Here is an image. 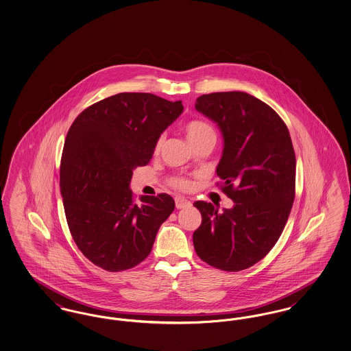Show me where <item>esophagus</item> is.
<instances>
[{
  "mask_svg": "<svg viewBox=\"0 0 351 351\" xmlns=\"http://www.w3.org/2000/svg\"><path fill=\"white\" fill-rule=\"evenodd\" d=\"M175 205L178 209H184V208H189L192 204L191 201L184 199V197H175Z\"/></svg>",
  "mask_w": 351,
  "mask_h": 351,
  "instance_id": "1",
  "label": "esophagus"
}]
</instances>
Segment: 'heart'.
I'll return each instance as SVG.
<instances>
[{"label": "heart", "mask_w": 351, "mask_h": 351, "mask_svg": "<svg viewBox=\"0 0 351 351\" xmlns=\"http://www.w3.org/2000/svg\"><path fill=\"white\" fill-rule=\"evenodd\" d=\"M184 132L186 134L188 141L191 142V145L195 147L196 145H199L201 142L205 141H215L216 142V130L215 128L204 121V119H191L185 123L184 126ZM163 145V135H160L156 142H155V150L158 151ZM168 184L176 189H188L191 186V182L184 178V176H171L168 179Z\"/></svg>", "instance_id": "1"}]
</instances>
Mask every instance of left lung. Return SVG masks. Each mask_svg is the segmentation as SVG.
I'll list each match as a JSON object with an SVG mask.
<instances>
[{
  "label": "left lung",
  "instance_id": "obj_1",
  "mask_svg": "<svg viewBox=\"0 0 351 351\" xmlns=\"http://www.w3.org/2000/svg\"><path fill=\"white\" fill-rule=\"evenodd\" d=\"M195 106L222 132L217 185L234 201L221 213L210 202L193 204L202 217L195 250L212 267L242 271L267 255L289 217L296 185L291 135L271 106L246 92L202 95Z\"/></svg>",
  "mask_w": 351,
  "mask_h": 351
}]
</instances>
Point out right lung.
Returning a JSON list of instances; mask_svg holds the SVG:
<instances>
[{"instance_id":"right-lung-1","label":"right lung","mask_w":351,"mask_h":351,"mask_svg":"<svg viewBox=\"0 0 351 351\" xmlns=\"http://www.w3.org/2000/svg\"><path fill=\"white\" fill-rule=\"evenodd\" d=\"M182 101L118 93L76 117L60 162V193L71 235L84 256L109 272L133 268L150 254L173 212L167 193L135 201L133 169L150 162L155 142L183 112Z\"/></svg>"}]
</instances>
